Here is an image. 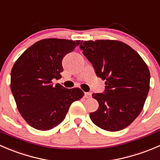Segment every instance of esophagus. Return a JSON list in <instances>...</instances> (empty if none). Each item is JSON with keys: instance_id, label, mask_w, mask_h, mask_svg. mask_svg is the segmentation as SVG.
Wrapping results in <instances>:
<instances>
[{"instance_id": "esophagus-1", "label": "esophagus", "mask_w": 160, "mask_h": 160, "mask_svg": "<svg viewBox=\"0 0 160 160\" xmlns=\"http://www.w3.org/2000/svg\"><path fill=\"white\" fill-rule=\"evenodd\" d=\"M84 98H91V93H84Z\"/></svg>"}]
</instances>
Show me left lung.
Returning <instances> with one entry per match:
<instances>
[{"mask_svg": "<svg viewBox=\"0 0 160 160\" xmlns=\"http://www.w3.org/2000/svg\"><path fill=\"white\" fill-rule=\"evenodd\" d=\"M80 49L93 65L97 76L105 80L104 93H93L99 104L90 114L93 124L117 132L139 115L149 90L150 72L141 56L117 40L81 42Z\"/></svg>", "mask_w": 160, "mask_h": 160, "instance_id": "1", "label": "left lung"}]
</instances>
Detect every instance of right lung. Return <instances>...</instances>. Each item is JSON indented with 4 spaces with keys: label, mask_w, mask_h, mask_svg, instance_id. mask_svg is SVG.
I'll use <instances>...</instances> for the list:
<instances>
[{
    "label": "right lung",
    "mask_w": 160,
    "mask_h": 160,
    "mask_svg": "<svg viewBox=\"0 0 160 160\" xmlns=\"http://www.w3.org/2000/svg\"><path fill=\"white\" fill-rule=\"evenodd\" d=\"M80 40L46 38L30 46L16 60L11 72V90L17 108L35 129L47 131L65 118L73 101L84 93L80 88L66 89L52 85L60 79L62 60L80 45Z\"/></svg>",
    "instance_id": "add662e5"
}]
</instances>
